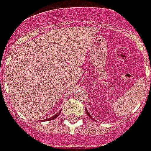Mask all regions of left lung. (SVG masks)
<instances>
[{
    "label": "left lung",
    "instance_id": "1",
    "mask_svg": "<svg viewBox=\"0 0 151 151\" xmlns=\"http://www.w3.org/2000/svg\"><path fill=\"white\" fill-rule=\"evenodd\" d=\"M86 112H87V116H89V117H91V118H92V116H90V114H89V113H88V112H87V109H86Z\"/></svg>",
    "mask_w": 151,
    "mask_h": 151
}]
</instances>
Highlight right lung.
I'll return each instance as SVG.
<instances>
[{
	"label": "right lung",
	"instance_id": "1",
	"mask_svg": "<svg viewBox=\"0 0 151 151\" xmlns=\"http://www.w3.org/2000/svg\"><path fill=\"white\" fill-rule=\"evenodd\" d=\"M59 114H60V111H59L58 113H57L55 116H53L52 117H50V118H48V119H46V120H44V121H52V120H54V119H56L57 117L59 116Z\"/></svg>",
	"mask_w": 151,
	"mask_h": 151
}]
</instances>
